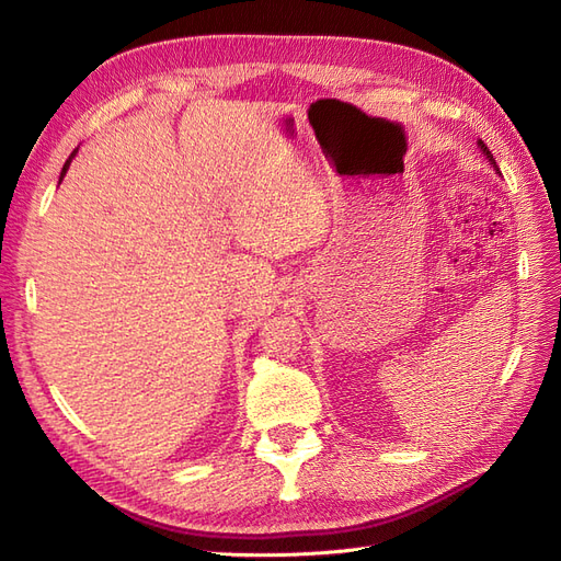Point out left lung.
Returning a JSON list of instances; mask_svg holds the SVG:
<instances>
[{
  "label": "left lung",
  "mask_w": 561,
  "mask_h": 561,
  "mask_svg": "<svg viewBox=\"0 0 561 561\" xmlns=\"http://www.w3.org/2000/svg\"><path fill=\"white\" fill-rule=\"evenodd\" d=\"M478 145H480V149H482V151H484V157H486V159H489V161H491V163H494V168H496V161H494V157H491V151H489V149H486V145H484V142H482V140H480V142H478Z\"/></svg>",
  "instance_id": "obj_1"
}]
</instances>
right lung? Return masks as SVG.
I'll return each instance as SVG.
<instances>
[{
	"label": "right lung",
	"instance_id": "add662e5",
	"mask_svg": "<svg viewBox=\"0 0 561 561\" xmlns=\"http://www.w3.org/2000/svg\"><path fill=\"white\" fill-rule=\"evenodd\" d=\"M75 154H77V149H75V151H72V157H70V159H67V161H65V165H62V173H60V180H62V178H65V173H67V168H70V163H72V159H75Z\"/></svg>",
	"mask_w": 561,
	"mask_h": 561
}]
</instances>
